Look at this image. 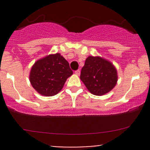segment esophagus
<instances>
[{
  "label": "esophagus",
  "instance_id": "34e87169",
  "mask_svg": "<svg viewBox=\"0 0 150 150\" xmlns=\"http://www.w3.org/2000/svg\"><path fill=\"white\" fill-rule=\"evenodd\" d=\"M75 73L77 75H80V74H81V71H80V69H78V70L75 71Z\"/></svg>",
  "mask_w": 150,
  "mask_h": 150
}]
</instances>
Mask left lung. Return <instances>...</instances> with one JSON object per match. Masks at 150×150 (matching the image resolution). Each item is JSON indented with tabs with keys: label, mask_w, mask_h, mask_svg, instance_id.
I'll return each instance as SVG.
<instances>
[{
	"label": "left lung",
	"mask_w": 150,
	"mask_h": 150,
	"mask_svg": "<svg viewBox=\"0 0 150 150\" xmlns=\"http://www.w3.org/2000/svg\"><path fill=\"white\" fill-rule=\"evenodd\" d=\"M117 69L106 59L89 56L81 69V80L90 93L102 96L114 88L117 82Z\"/></svg>",
	"instance_id": "obj_1"
}]
</instances>
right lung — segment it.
I'll return each mask as SVG.
<instances>
[{
	"mask_svg": "<svg viewBox=\"0 0 150 150\" xmlns=\"http://www.w3.org/2000/svg\"><path fill=\"white\" fill-rule=\"evenodd\" d=\"M72 73L69 62L57 53L37 60L30 69L29 78L32 86L39 94L52 96L62 91Z\"/></svg>",
	"mask_w": 150,
	"mask_h": 150,
	"instance_id": "add662e5",
	"label": "right lung"
}]
</instances>
